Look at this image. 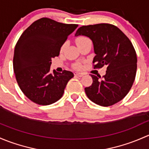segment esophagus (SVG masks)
Here are the masks:
<instances>
[{"mask_svg": "<svg viewBox=\"0 0 149 149\" xmlns=\"http://www.w3.org/2000/svg\"><path fill=\"white\" fill-rule=\"evenodd\" d=\"M74 75L76 77H81L83 76V74H82V73H79V72H76V73H74Z\"/></svg>", "mask_w": 149, "mask_h": 149, "instance_id": "34e87169", "label": "esophagus"}]
</instances>
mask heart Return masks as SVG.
I'll list each match as a JSON object with an SVG mask.
<instances>
[{
    "label": "heart",
    "instance_id": "1",
    "mask_svg": "<svg viewBox=\"0 0 149 149\" xmlns=\"http://www.w3.org/2000/svg\"><path fill=\"white\" fill-rule=\"evenodd\" d=\"M87 39H89L88 38L85 37V36H79V37H77L76 39V43L78 46V45H79L80 44H82V42H84L85 41L87 40ZM66 45H67V43L66 42L64 43V44H62V46L61 47V51H63V50L64 49V48L66 47ZM74 67L75 69H79L80 68V65L78 64H76L74 65Z\"/></svg>",
    "mask_w": 149,
    "mask_h": 149
}]
</instances>
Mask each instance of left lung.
<instances>
[{"label":"left lung","mask_w":149,"mask_h":149,"mask_svg":"<svg viewBox=\"0 0 149 149\" xmlns=\"http://www.w3.org/2000/svg\"><path fill=\"white\" fill-rule=\"evenodd\" d=\"M80 35L93 41L94 69L107 67L102 79L91 74L93 84L85 88L86 95L101 106L117 103L128 94L136 77L137 56L133 44L122 31L109 24L82 26L75 33Z\"/></svg>","instance_id":"left-lung-1"}]
</instances>
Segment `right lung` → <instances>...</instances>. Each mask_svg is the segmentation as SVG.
Wrapping results in <instances>:
<instances>
[{"label":"right lung","instance_id":"right-lung-1","mask_svg":"<svg viewBox=\"0 0 149 149\" xmlns=\"http://www.w3.org/2000/svg\"><path fill=\"white\" fill-rule=\"evenodd\" d=\"M77 26L41 18L20 36L14 49L13 71L20 89L32 102L51 105L62 97L74 74L67 70L50 72L52 59L59 56L67 36Z\"/></svg>","mask_w":149,"mask_h":149}]
</instances>
